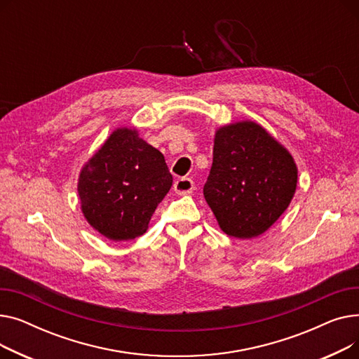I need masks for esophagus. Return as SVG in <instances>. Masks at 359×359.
Here are the masks:
<instances>
[{
	"mask_svg": "<svg viewBox=\"0 0 359 359\" xmlns=\"http://www.w3.org/2000/svg\"><path fill=\"white\" fill-rule=\"evenodd\" d=\"M173 187H175V191H176L177 195H189L195 189V187H194V180L189 179V177H180V179H177L175 182Z\"/></svg>",
	"mask_w": 359,
	"mask_h": 359,
	"instance_id": "obj_1",
	"label": "esophagus"
}]
</instances>
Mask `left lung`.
I'll list each match as a JSON object with an SVG mask.
<instances>
[{
	"mask_svg": "<svg viewBox=\"0 0 359 359\" xmlns=\"http://www.w3.org/2000/svg\"><path fill=\"white\" fill-rule=\"evenodd\" d=\"M295 187L291 154L260 125L217 130L203 196L225 234L244 240L265 233L288 208Z\"/></svg>",
	"mask_w": 359,
	"mask_h": 359,
	"instance_id": "1",
	"label": "left lung"
}]
</instances>
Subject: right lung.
I'll return each mask as SVG.
<instances>
[{"label": "right lung", "mask_w": 359, "mask_h": 359, "mask_svg": "<svg viewBox=\"0 0 359 359\" xmlns=\"http://www.w3.org/2000/svg\"><path fill=\"white\" fill-rule=\"evenodd\" d=\"M173 183L164 156L135 129L113 132L84 165L79 180L81 210L94 230L113 241L132 240Z\"/></svg>", "instance_id": "1"}]
</instances>
